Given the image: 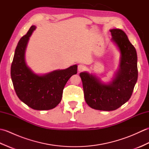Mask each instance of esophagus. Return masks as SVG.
<instances>
[{"label": "esophagus", "instance_id": "esophagus-1", "mask_svg": "<svg viewBox=\"0 0 149 149\" xmlns=\"http://www.w3.org/2000/svg\"><path fill=\"white\" fill-rule=\"evenodd\" d=\"M85 68H86V67H85V66L83 65H78V71L79 72H82L83 71L85 70Z\"/></svg>", "mask_w": 149, "mask_h": 149}]
</instances>
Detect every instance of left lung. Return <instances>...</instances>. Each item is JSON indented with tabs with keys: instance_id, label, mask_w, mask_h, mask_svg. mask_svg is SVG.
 I'll use <instances>...</instances> for the list:
<instances>
[{
	"instance_id": "8db88e82",
	"label": "left lung",
	"mask_w": 149,
	"mask_h": 149,
	"mask_svg": "<svg viewBox=\"0 0 149 149\" xmlns=\"http://www.w3.org/2000/svg\"><path fill=\"white\" fill-rule=\"evenodd\" d=\"M111 41L120 52L119 68L112 80L104 83L95 74L83 72L79 74L83 82L84 99L95 109L113 111L130 99L138 79L137 54L126 34L113 29Z\"/></svg>"
}]
</instances>
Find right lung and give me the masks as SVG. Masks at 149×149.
I'll use <instances>...</instances> for the list:
<instances>
[{
  "label": "right lung",
  "instance_id": "obj_1",
  "mask_svg": "<svg viewBox=\"0 0 149 149\" xmlns=\"http://www.w3.org/2000/svg\"><path fill=\"white\" fill-rule=\"evenodd\" d=\"M36 28L31 26L18 42L11 64V77L21 101L33 109L49 110L61 102L65 84L72 75L77 74V65L42 75L34 73L27 65L26 51L29 38Z\"/></svg>",
  "mask_w": 149,
  "mask_h": 149
}]
</instances>
